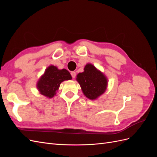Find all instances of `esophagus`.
I'll list each match as a JSON object with an SVG mask.
<instances>
[{
	"mask_svg": "<svg viewBox=\"0 0 157 157\" xmlns=\"http://www.w3.org/2000/svg\"><path fill=\"white\" fill-rule=\"evenodd\" d=\"M71 76H72V77L73 78H75L76 77V73L75 72V71H72V72L71 73Z\"/></svg>",
	"mask_w": 157,
	"mask_h": 157,
	"instance_id": "1",
	"label": "esophagus"
}]
</instances>
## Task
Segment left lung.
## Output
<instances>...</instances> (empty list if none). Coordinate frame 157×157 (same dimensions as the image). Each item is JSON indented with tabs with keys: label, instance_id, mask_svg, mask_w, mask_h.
Returning a JSON list of instances; mask_svg holds the SVG:
<instances>
[{
	"label": "left lung",
	"instance_id": "8db88e82",
	"mask_svg": "<svg viewBox=\"0 0 157 157\" xmlns=\"http://www.w3.org/2000/svg\"><path fill=\"white\" fill-rule=\"evenodd\" d=\"M84 71L77 76L84 94L90 99H96L105 91L107 80L104 75L92 64H87Z\"/></svg>",
	"mask_w": 157,
	"mask_h": 157
}]
</instances>
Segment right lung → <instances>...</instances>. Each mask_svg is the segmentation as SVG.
Returning <instances> with one entry per match:
<instances>
[{"label":"right lung","instance_id":"add662e5","mask_svg":"<svg viewBox=\"0 0 157 157\" xmlns=\"http://www.w3.org/2000/svg\"><path fill=\"white\" fill-rule=\"evenodd\" d=\"M71 75L67 70H59L51 65L45 71L37 83V88L40 93L49 98H53L58 90L60 84L65 80H71Z\"/></svg>","mask_w":157,"mask_h":157}]
</instances>
